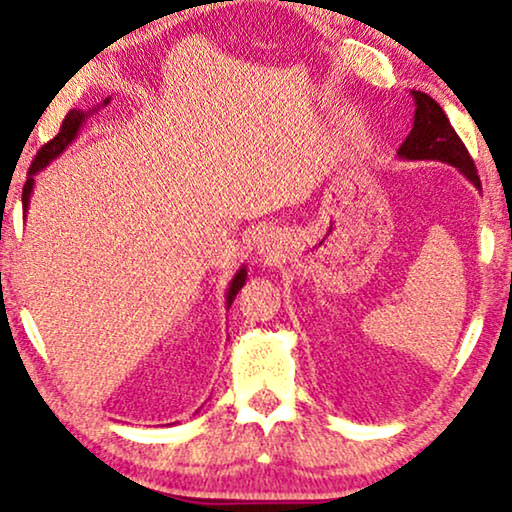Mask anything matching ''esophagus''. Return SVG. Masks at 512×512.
Listing matches in <instances>:
<instances>
[{"label": "esophagus", "mask_w": 512, "mask_h": 512, "mask_svg": "<svg viewBox=\"0 0 512 512\" xmlns=\"http://www.w3.org/2000/svg\"><path fill=\"white\" fill-rule=\"evenodd\" d=\"M259 253H262V250H259Z\"/></svg>", "instance_id": "esophagus-1"}]
</instances>
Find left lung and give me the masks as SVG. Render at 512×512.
<instances>
[{"instance_id": "obj_1", "label": "left lung", "mask_w": 512, "mask_h": 512, "mask_svg": "<svg viewBox=\"0 0 512 512\" xmlns=\"http://www.w3.org/2000/svg\"><path fill=\"white\" fill-rule=\"evenodd\" d=\"M415 102V118L413 129L406 136L397 150L399 160H436L455 167L466 181L473 183L475 190H482L478 171L471 160L469 150L464 148L462 139H459L455 129H452L448 115L443 113L434 99L427 92L413 90L410 92Z\"/></svg>"}]
</instances>
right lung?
<instances>
[{"label":"right lung","mask_w":512,"mask_h":512,"mask_svg":"<svg viewBox=\"0 0 512 512\" xmlns=\"http://www.w3.org/2000/svg\"><path fill=\"white\" fill-rule=\"evenodd\" d=\"M109 102H111V97H106L102 104L92 106L90 111L74 109V111L67 113V118H64L62 127H60V134H57L53 141H48L46 146L39 150L37 157H34V162H32V167H30V176H27V183L23 187V211L25 213H27V208H30V197H32V192H34V185H37V181H34V176H37L39 171L46 169L50 162L57 160V157H60L64 150H67L71 143H74L78 132H81V127L85 125V120H88L92 113H97V109H104V106L109 104ZM246 278H248V271H246V266L241 264V269L234 273L232 280H229V287H227V294H225L227 311H229V306H232V301L236 299V294H239L241 287L246 285ZM197 413H199V410H197Z\"/></svg>","instance_id":"add662e5"}]
</instances>
